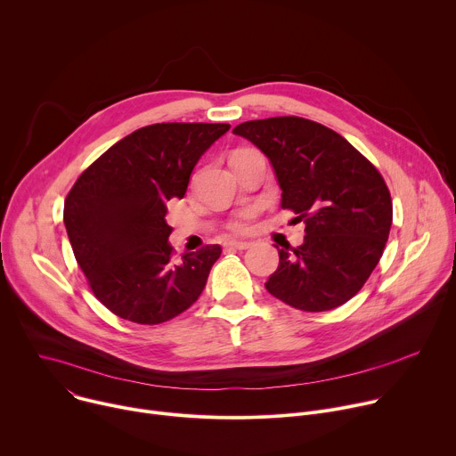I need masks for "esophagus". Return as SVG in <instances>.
Returning a JSON list of instances; mask_svg holds the SVG:
<instances>
[{
	"mask_svg": "<svg viewBox=\"0 0 456 456\" xmlns=\"http://www.w3.org/2000/svg\"><path fill=\"white\" fill-rule=\"evenodd\" d=\"M225 247H229V248H238V250H245V248H248L250 247V241H229V243H225Z\"/></svg>",
	"mask_w": 456,
	"mask_h": 456,
	"instance_id": "obj_1",
	"label": "esophagus"
}]
</instances>
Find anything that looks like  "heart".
<instances>
[{"label": "heart", "mask_w": 456, "mask_h": 456, "mask_svg": "<svg viewBox=\"0 0 456 456\" xmlns=\"http://www.w3.org/2000/svg\"><path fill=\"white\" fill-rule=\"evenodd\" d=\"M247 216H248V215H243L238 222H234V224H232V229H234V231H243V229H245V225H247V222H245V220H247Z\"/></svg>", "instance_id": "b5f03b06"}]
</instances>
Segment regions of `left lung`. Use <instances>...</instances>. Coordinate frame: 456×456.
Segmentation results:
<instances>
[{
	"label": "left lung",
	"instance_id": "8db88e82",
	"mask_svg": "<svg viewBox=\"0 0 456 456\" xmlns=\"http://www.w3.org/2000/svg\"><path fill=\"white\" fill-rule=\"evenodd\" d=\"M262 151L281 189V208L305 220L299 247L278 248L265 289L305 310L352 299L382 256L392 197L380 173L334 129L301 117L247 120L232 129Z\"/></svg>",
	"mask_w": 456,
	"mask_h": 456
}]
</instances>
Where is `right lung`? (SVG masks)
Returning <instances> with one entry per match:
<instances>
[{"mask_svg": "<svg viewBox=\"0 0 456 456\" xmlns=\"http://www.w3.org/2000/svg\"><path fill=\"white\" fill-rule=\"evenodd\" d=\"M229 124L162 122L102 153L64 200V227L95 297L115 315L159 324L197 301L220 245L173 257L167 202L183 199L200 157Z\"/></svg>", "mask_w": 456, "mask_h": 456, "instance_id": "add662e5", "label": "right lung"}]
</instances>
